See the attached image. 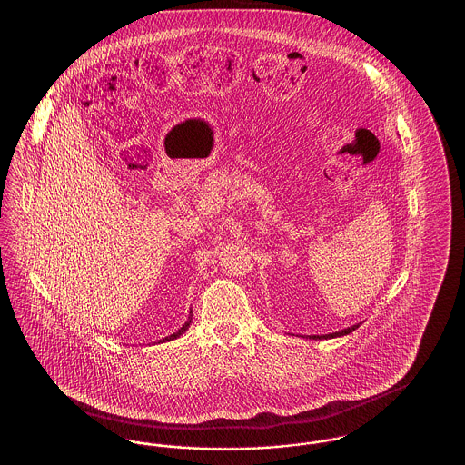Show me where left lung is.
I'll return each mask as SVG.
<instances>
[{
  "label": "left lung",
  "mask_w": 465,
  "mask_h": 465,
  "mask_svg": "<svg viewBox=\"0 0 465 465\" xmlns=\"http://www.w3.org/2000/svg\"><path fill=\"white\" fill-rule=\"evenodd\" d=\"M357 328H359V324L351 326V328H347V330H341V331L331 332V334H322V336H319V334H317V336H310V338H313V340H317V338H326V340H328V338H336V336H343V334H349V332L355 331Z\"/></svg>",
  "instance_id": "obj_1"
}]
</instances>
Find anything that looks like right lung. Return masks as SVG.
<instances>
[{
    "instance_id": "add662e5",
    "label": "right lung",
    "mask_w": 465,
    "mask_h": 465,
    "mask_svg": "<svg viewBox=\"0 0 465 465\" xmlns=\"http://www.w3.org/2000/svg\"><path fill=\"white\" fill-rule=\"evenodd\" d=\"M190 322H192V321H188V322H186V324H184V326H183V328H181V330H179V331L174 332V334H171V336H167V338H165V340H174V338H177V336H181V334H183V332H184V331H186V330H188V326H190ZM165 340H162V341H165Z\"/></svg>"
}]
</instances>
